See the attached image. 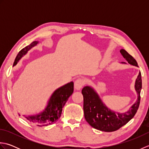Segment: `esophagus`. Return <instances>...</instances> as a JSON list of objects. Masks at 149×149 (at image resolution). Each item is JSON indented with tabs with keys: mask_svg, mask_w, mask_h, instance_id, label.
<instances>
[{
	"mask_svg": "<svg viewBox=\"0 0 149 149\" xmlns=\"http://www.w3.org/2000/svg\"><path fill=\"white\" fill-rule=\"evenodd\" d=\"M84 81L81 78H79L74 82V88L75 90H79L84 86Z\"/></svg>",
	"mask_w": 149,
	"mask_h": 149,
	"instance_id": "obj_1",
	"label": "esophagus"
}]
</instances>
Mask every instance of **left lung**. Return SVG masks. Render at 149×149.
<instances>
[{
  "label": "left lung",
  "instance_id": "8db88e82",
  "mask_svg": "<svg viewBox=\"0 0 149 149\" xmlns=\"http://www.w3.org/2000/svg\"><path fill=\"white\" fill-rule=\"evenodd\" d=\"M120 53L129 64L136 66L138 63L135 59L124 49L120 50ZM142 86L141 72L135 82V90L138 95V99L127 112L120 113L110 110L106 106L92 88L84 86L82 90L83 95V109L84 118L87 122L98 130L105 132H113L118 130L133 118L138 109L140 102V92Z\"/></svg>",
  "mask_w": 149,
  "mask_h": 149
}]
</instances>
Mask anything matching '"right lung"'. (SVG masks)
<instances>
[{"label":"right lung","mask_w":149,"mask_h":149,"mask_svg":"<svg viewBox=\"0 0 149 149\" xmlns=\"http://www.w3.org/2000/svg\"><path fill=\"white\" fill-rule=\"evenodd\" d=\"M38 43V42L34 41L30 45L22 49L16 57L13 66L17 65L22 57L26 55L31 48L36 46ZM73 92H74V83L70 82L54 91L50 97L47 107L43 111L36 115L24 116L30 123L39 127L52 124L60 118L63 107H64L66 101Z\"/></svg>","instance_id":"add662e5"}]
</instances>
